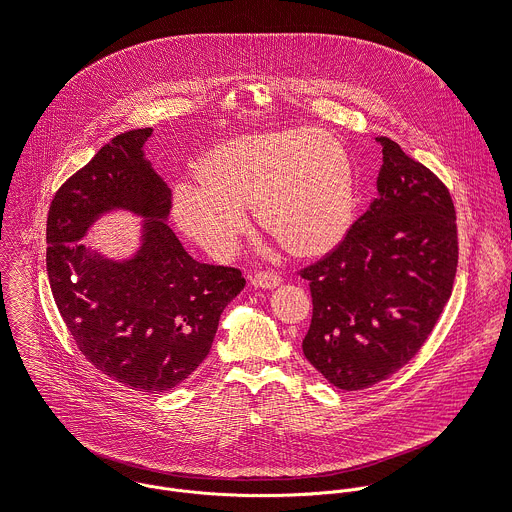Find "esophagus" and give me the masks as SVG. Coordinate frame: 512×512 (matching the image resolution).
<instances>
[{"label": "esophagus", "mask_w": 512, "mask_h": 512, "mask_svg": "<svg viewBox=\"0 0 512 512\" xmlns=\"http://www.w3.org/2000/svg\"><path fill=\"white\" fill-rule=\"evenodd\" d=\"M281 281H283L281 275H277L273 271H261L251 279L253 287H259V289H275L277 285H281Z\"/></svg>", "instance_id": "esophagus-1"}]
</instances>
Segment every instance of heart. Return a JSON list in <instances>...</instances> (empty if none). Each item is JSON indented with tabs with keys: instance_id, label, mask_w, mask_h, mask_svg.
Returning a JSON list of instances; mask_svg holds the SVG:
<instances>
[{
	"instance_id": "1",
	"label": "heart",
	"mask_w": 512,
	"mask_h": 512,
	"mask_svg": "<svg viewBox=\"0 0 512 512\" xmlns=\"http://www.w3.org/2000/svg\"><path fill=\"white\" fill-rule=\"evenodd\" d=\"M175 219L211 255H229L255 203L259 225L297 255L319 253L347 231L355 177L345 147L317 129L255 131L217 143L201 175L175 187Z\"/></svg>"
}]
</instances>
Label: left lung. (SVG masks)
Wrapping results in <instances>:
<instances>
[{"mask_svg": "<svg viewBox=\"0 0 512 512\" xmlns=\"http://www.w3.org/2000/svg\"><path fill=\"white\" fill-rule=\"evenodd\" d=\"M377 141V197L343 243L301 273L313 297L303 353L343 391L367 389L417 355L451 297L459 259L447 187L393 139Z\"/></svg>", "mask_w": 512, "mask_h": 512, "instance_id": "8db88e82", "label": "left lung"}]
</instances>
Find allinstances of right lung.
<instances>
[{
    "mask_svg": "<svg viewBox=\"0 0 512 512\" xmlns=\"http://www.w3.org/2000/svg\"><path fill=\"white\" fill-rule=\"evenodd\" d=\"M151 131L113 137L59 187L47 215V275L85 359L135 391L165 393L209 355L245 279L239 269L195 261L169 229L171 189L143 151ZM115 210L142 219L127 258L82 241Z\"/></svg>",
    "mask_w": 512,
    "mask_h": 512,
    "instance_id": "right-lung-1",
    "label": "right lung"
}]
</instances>
